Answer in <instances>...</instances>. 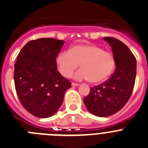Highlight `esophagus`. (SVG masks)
<instances>
[{"label":"esophagus","instance_id":"esophagus-1","mask_svg":"<svg viewBox=\"0 0 148 148\" xmlns=\"http://www.w3.org/2000/svg\"><path fill=\"white\" fill-rule=\"evenodd\" d=\"M79 85V84L75 83V82H72V86H75V87H77V86Z\"/></svg>","mask_w":148,"mask_h":148}]
</instances>
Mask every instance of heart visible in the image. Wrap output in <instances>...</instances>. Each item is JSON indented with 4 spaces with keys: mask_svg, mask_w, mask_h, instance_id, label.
Segmentation results:
<instances>
[{
    "mask_svg": "<svg viewBox=\"0 0 148 148\" xmlns=\"http://www.w3.org/2000/svg\"><path fill=\"white\" fill-rule=\"evenodd\" d=\"M80 64L81 70L75 75L78 80L88 79L91 83H100L108 79L116 66L114 56L94 44H77L58 55L56 64L63 76H71Z\"/></svg>",
    "mask_w": 148,
    "mask_h": 148,
    "instance_id": "b5f03b06",
    "label": "heart"
}]
</instances>
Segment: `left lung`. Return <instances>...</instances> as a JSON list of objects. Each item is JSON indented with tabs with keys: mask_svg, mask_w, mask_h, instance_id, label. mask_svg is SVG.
Masks as SVG:
<instances>
[{
	"mask_svg": "<svg viewBox=\"0 0 148 148\" xmlns=\"http://www.w3.org/2000/svg\"><path fill=\"white\" fill-rule=\"evenodd\" d=\"M112 47L116 70L104 83L90 87L84 99L86 108L92 114L107 117L119 111L133 92L136 75V59L130 49L121 40L104 37Z\"/></svg>",
	"mask_w": 148,
	"mask_h": 148,
	"instance_id": "obj_1",
	"label": "left lung"
}]
</instances>
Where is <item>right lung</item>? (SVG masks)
<instances>
[{
	"label": "right lung",
	"mask_w": 148,
	"mask_h": 148,
	"mask_svg": "<svg viewBox=\"0 0 148 148\" xmlns=\"http://www.w3.org/2000/svg\"><path fill=\"white\" fill-rule=\"evenodd\" d=\"M64 41L42 38L30 40L20 51L14 70L17 94L33 116L48 118L56 113L71 82L57 70L56 57Z\"/></svg>",
	"instance_id": "1"
}]
</instances>
